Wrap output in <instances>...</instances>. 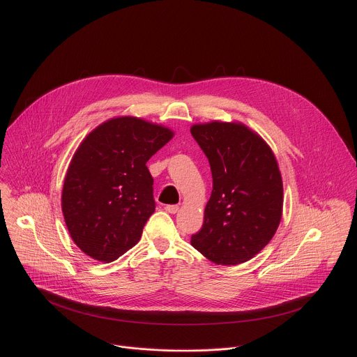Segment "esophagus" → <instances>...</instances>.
Here are the masks:
<instances>
[{"instance_id":"obj_1","label":"esophagus","mask_w":357,"mask_h":357,"mask_svg":"<svg viewBox=\"0 0 357 357\" xmlns=\"http://www.w3.org/2000/svg\"><path fill=\"white\" fill-rule=\"evenodd\" d=\"M165 211H167L168 213L175 215V213L179 211V206H178V205H167V206H165Z\"/></svg>"}]
</instances>
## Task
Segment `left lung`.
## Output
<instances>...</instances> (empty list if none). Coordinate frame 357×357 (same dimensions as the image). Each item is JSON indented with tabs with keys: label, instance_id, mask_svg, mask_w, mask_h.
<instances>
[{
	"label": "left lung",
	"instance_id": "1",
	"mask_svg": "<svg viewBox=\"0 0 357 357\" xmlns=\"http://www.w3.org/2000/svg\"><path fill=\"white\" fill-rule=\"evenodd\" d=\"M209 160L213 189L190 244L218 266H237L274 237L282 216V178L270 145L238 121L193 124Z\"/></svg>",
	"mask_w": 357,
	"mask_h": 357
}]
</instances>
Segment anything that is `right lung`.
Segmentation results:
<instances>
[{
  "mask_svg": "<svg viewBox=\"0 0 357 357\" xmlns=\"http://www.w3.org/2000/svg\"><path fill=\"white\" fill-rule=\"evenodd\" d=\"M174 131L132 116L110 119L80 142L62 189V212L75 244L110 263L134 247L155 211L146 162Z\"/></svg>",
  "mask_w": 357,
  "mask_h": 357,
  "instance_id": "obj_1",
  "label": "right lung"
}]
</instances>
